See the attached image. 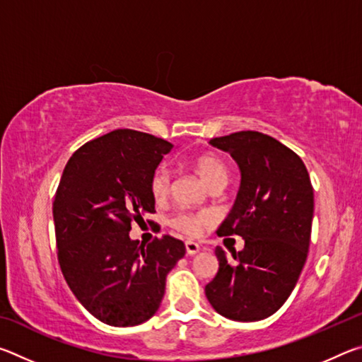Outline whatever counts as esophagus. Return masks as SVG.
I'll use <instances>...</instances> for the list:
<instances>
[{
	"label": "esophagus",
	"mask_w": 362,
	"mask_h": 362,
	"mask_svg": "<svg viewBox=\"0 0 362 362\" xmlns=\"http://www.w3.org/2000/svg\"><path fill=\"white\" fill-rule=\"evenodd\" d=\"M185 249H187V254H188V255H194V254L199 252L201 247H199L198 243L187 241V243H185Z\"/></svg>",
	"instance_id": "esophagus-1"
}]
</instances>
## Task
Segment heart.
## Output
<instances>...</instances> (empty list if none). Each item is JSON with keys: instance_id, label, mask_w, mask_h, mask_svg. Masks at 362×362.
Listing matches in <instances>:
<instances>
[{"instance_id": "1", "label": "heart", "mask_w": 362, "mask_h": 362, "mask_svg": "<svg viewBox=\"0 0 362 362\" xmlns=\"http://www.w3.org/2000/svg\"><path fill=\"white\" fill-rule=\"evenodd\" d=\"M196 173L211 189L223 185L228 180V168L216 153H203L193 159ZM170 189V169L168 164H159L150 177V193L155 201H163ZM214 218L209 212L179 211L170 218V226L185 236H199L211 228Z\"/></svg>"}]
</instances>
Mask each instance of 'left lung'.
<instances>
[{"mask_svg":"<svg viewBox=\"0 0 362 362\" xmlns=\"http://www.w3.org/2000/svg\"><path fill=\"white\" fill-rule=\"evenodd\" d=\"M241 170V187L218 236H243L244 249L226 259L206 286L214 310L228 320L260 321L281 308L306 262L313 222V187L297 153L267 134L241 131L216 137Z\"/></svg>","mask_w":362,"mask_h":362,"instance_id":"8db88e82","label":"left lung"}]
</instances>
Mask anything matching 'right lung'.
I'll use <instances>...</instances> for the list:
<instances>
[{
  "instance_id": "1",
  "label": "right lung",
  "mask_w": 362,
  "mask_h": 362,
  "mask_svg": "<svg viewBox=\"0 0 362 362\" xmlns=\"http://www.w3.org/2000/svg\"><path fill=\"white\" fill-rule=\"evenodd\" d=\"M173 148L151 134L116 129L79 146L60 177L52 203L59 265L79 303L108 326L150 320L185 255L169 235L148 244L129 238L131 223L155 212L150 177Z\"/></svg>"
}]
</instances>
